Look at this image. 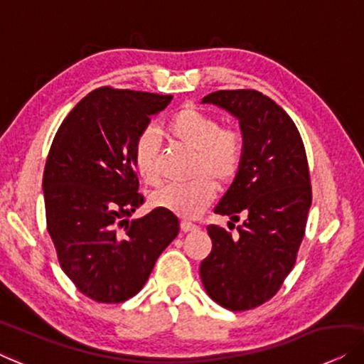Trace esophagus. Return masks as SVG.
<instances>
[{
  "label": "esophagus",
  "mask_w": 364,
  "mask_h": 364,
  "mask_svg": "<svg viewBox=\"0 0 364 364\" xmlns=\"http://www.w3.org/2000/svg\"><path fill=\"white\" fill-rule=\"evenodd\" d=\"M181 230L182 231H195V230H198V226L195 225V223H192V221H182L181 223Z\"/></svg>",
  "instance_id": "esophagus-1"
}]
</instances>
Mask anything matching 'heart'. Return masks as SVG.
Returning a JSON list of instances; mask_svg holds the SVG:
<instances>
[{"label":"heart","instance_id":"heart-1","mask_svg":"<svg viewBox=\"0 0 364 364\" xmlns=\"http://www.w3.org/2000/svg\"><path fill=\"white\" fill-rule=\"evenodd\" d=\"M164 133L173 143L193 152V181L167 186L152 193L151 203L183 218H193L212 202L217 186L233 182L243 166L245 136L240 129L221 128L220 121L197 108L183 107L164 123ZM159 141L154 131L143 129L133 143L136 171L149 186L161 182Z\"/></svg>","mask_w":364,"mask_h":364}]
</instances>
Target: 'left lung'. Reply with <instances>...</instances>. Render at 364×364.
Masks as SVG:
<instances>
[{
    "mask_svg": "<svg viewBox=\"0 0 364 364\" xmlns=\"http://www.w3.org/2000/svg\"><path fill=\"white\" fill-rule=\"evenodd\" d=\"M202 103L233 114L245 136L243 166L215 207L231 221L240 215L245 221L236 235L208 225L213 246L200 264L208 296L240 312L276 296L296 264L312 205L309 162L297 126L261 92L220 90Z\"/></svg>",
    "mask_w": 364,
    "mask_h": 364,
    "instance_id": "obj_1",
    "label": "left lung"
}]
</instances>
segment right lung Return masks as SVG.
Segmentation results:
<instances>
[{"mask_svg": "<svg viewBox=\"0 0 364 364\" xmlns=\"http://www.w3.org/2000/svg\"><path fill=\"white\" fill-rule=\"evenodd\" d=\"M172 95L97 88L62 121L46 161V221L59 264L75 287L103 304L138 294L178 235L166 208L129 220L144 203L131 151Z\"/></svg>", "mask_w": 364, "mask_h": 364, "instance_id": "right-lung-1", "label": "right lung"}]
</instances>
